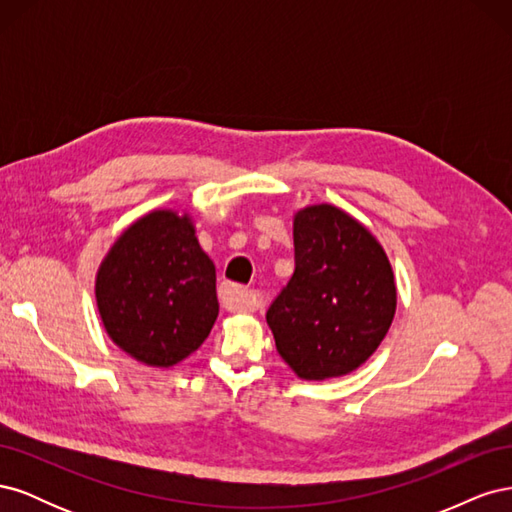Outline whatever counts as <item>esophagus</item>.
Segmentation results:
<instances>
[{
  "label": "esophagus",
  "instance_id": "esophagus-1",
  "mask_svg": "<svg viewBox=\"0 0 512 512\" xmlns=\"http://www.w3.org/2000/svg\"><path fill=\"white\" fill-rule=\"evenodd\" d=\"M220 299L228 312H252L256 307V294L237 284H222Z\"/></svg>",
  "mask_w": 512,
  "mask_h": 512
}]
</instances>
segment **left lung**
Here are the masks:
<instances>
[{"instance_id":"obj_1","label":"left lung","mask_w":512,"mask_h":512,"mask_svg":"<svg viewBox=\"0 0 512 512\" xmlns=\"http://www.w3.org/2000/svg\"><path fill=\"white\" fill-rule=\"evenodd\" d=\"M294 273L267 312L301 380L342 378L378 350L397 309L391 260L369 228L329 203L292 215Z\"/></svg>"}]
</instances>
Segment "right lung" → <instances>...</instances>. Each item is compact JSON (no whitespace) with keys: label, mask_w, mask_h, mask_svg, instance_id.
<instances>
[{"label":"right lung","mask_w":512,"mask_h":512,"mask_svg":"<svg viewBox=\"0 0 512 512\" xmlns=\"http://www.w3.org/2000/svg\"><path fill=\"white\" fill-rule=\"evenodd\" d=\"M94 292L108 339L158 369L196 352L220 314L215 265L188 209H153L132 222L102 258Z\"/></svg>","instance_id":"right-lung-1"}]
</instances>
